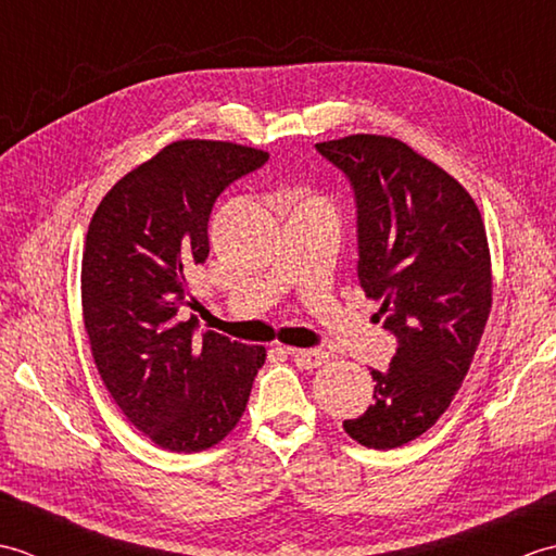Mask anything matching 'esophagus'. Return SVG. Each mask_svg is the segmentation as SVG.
Returning <instances> with one entry per match:
<instances>
[{"instance_id": "1", "label": "esophagus", "mask_w": 556, "mask_h": 556, "mask_svg": "<svg viewBox=\"0 0 556 556\" xmlns=\"http://www.w3.org/2000/svg\"><path fill=\"white\" fill-rule=\"evenodd\" d=\"M293 363L299 365L303 370H311L317 368V365H323L327 361V353L320 349H289Z\"/></svg>"}]
</instances>
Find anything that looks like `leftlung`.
<instances>
[{
	"instance_id": "1",
	"label": "left lung",
	"mask_w": 556,
	"mask_h": 556,
	"mask_svg": "<svg viewBox=\"0 0 556 556\" xmlns=\"http://www.w3.org/2000/svg\"><path fill=\"white\" fill-rule=\"evenodd\" d=\"M315 150L351 184L358 281L396 337L387 370L370 368L372 406L344 430L368 448L404 446L452 404L485 332V224L454 176L396 138L358 134Z\"/></svg>"
}]
</instances>
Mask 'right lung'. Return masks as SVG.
I'll return each mask as SVG.
<instances>
[{"mask_svg": "<svg viewBox=\"0 0 556 556\" xmlns=\"http://www.w3.org/2000/svg\"><path fill=\"white\" fill-rule=\"evenodd\" d=\"M267 152L179 140L128 172L90 219L80 267L83 320L104 387L131 425L176 454L215 446L241 420L263 346L186 317L193 267L210 255L207 222Z\"/></svg>", "mask_w": 556, "mask_h": 556, "instance_id": "obj_1", "label": "right lung"}]
</instances>
